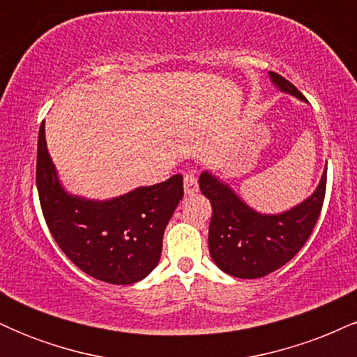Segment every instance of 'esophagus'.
I'll return each mask as SVG.
<instances>
[{"label":"esophagus","instance_id":"esophagus-1","mask_svg":"<svg viewBox=\"0 0 357 357\" xmlns=\"http://www.w3.org/2000/svg\"><path fill=\"white\" fill-rule=\"evenodd\" d=\"M198 192V181H196L195 174H184V195L191 196Z\"/></svg>","mask_w":357,"mask_h":357}]
</instances>
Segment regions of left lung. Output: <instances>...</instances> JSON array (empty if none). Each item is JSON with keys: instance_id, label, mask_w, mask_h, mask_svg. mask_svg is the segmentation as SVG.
I'll return each instance as SVG.
<instances>
[{"instance_id": "left-lung-1", "label": "left lung", "mask_w": 357, "mask_h": 357, "mask_svg": "<svg viewBox=\"0 0 357 357\" xmlns=\"http://www.w3.org/2000/svg\"><path fill=\"white\" fill-rule=\"evenodd\" d=\"M277 90L307 102L298 90L275 72H268ZM327 167L317 188L304 202L280 213H261L250 206L220 176L206 169L199 190L213 208L208 231L210 255L216 267L238 278H260L284 267L312 233L326 195Z\"/></svg>"}]
</instances>
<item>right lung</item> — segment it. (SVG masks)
I'll use <instances>...</instances> for the list:
<instances>
[{
    "label": "right lung",
    "instance_id": "add662e5",
    "mask_svg": "<svg viewBox=\"0 0 357 357\" xmlns=\"http://www.w3.org/2000/svg\"><path fill=\"white\" fill-rule=\"evenodd\" d=\"M36 188L53 238L87 275L114 285L136 284L159 264L162 235L183 198V176L139 186L109 199L73 195L60 181L38 132Z\"/></svg>",
    "mask_w": 357,
    "mask_h": 357
}]
</instances>
